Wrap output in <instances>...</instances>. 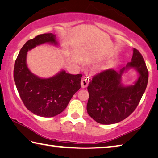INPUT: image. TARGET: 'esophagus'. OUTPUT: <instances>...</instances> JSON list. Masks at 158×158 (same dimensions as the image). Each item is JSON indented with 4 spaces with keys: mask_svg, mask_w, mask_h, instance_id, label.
I'll return each instance as SVG.
<instances>
[{
    "mask_svg": "<svg viewBox=\"0 0 158 158\" xmlns=\"http://www.w3.org/2000/svg\"><path fill=\"white\" fill-rule=\"evenodd\" d=\"M89 78L88 76H84L83 77L82 79H81V87L83 89H84V88H86L88 86V85H89Z\"/></svg>",
    "mask_w": 158,
    "mask_h": 158,
    "instance_id": "esophagus-1",
    "label": "esophagus"
}]
</instances>
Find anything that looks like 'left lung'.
Segmentation results:
<instances>
[{
  "label": "left lung",
  "mask_w": 158,
  "mask_h": 158,
  "mask_svg": "<svg viewBox=\"0 0 158 158\" xmlns=\"http://www.w3.org/2000/svg\"><path fill=\"white\" fill-rule=\"evenodd\" d=\"M134 68L139 73L134 85L125 87L121 77L125 71ZM148 79V71L142 56L134 48L131 62L119 72L109 69L93 77L87 89L89 98L87 112L99 123L114 124L126 118L135 110L145 92Z\"/></svg>",
  "instance_id": "8db88e82"
}]
</instances>
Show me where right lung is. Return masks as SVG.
<instances>
[{"mask_svg": "<svg viewBox=\"0 0 158 158\" xmlns=\"http://www.w3.org/2000/svg\"><path fill=\"white\" fill-rule=\"evenodd\" d=\"M44 43L58 45L52 33L39 35L26 42L15 60L14 80L26 107L37 116L49 118L65 110L81 86L82 74H71L62 70L52 77L43 79L32 73L26 64L27 52Z\"/></svg>", "mask_w": 158, "mask_h": 158, "instance_id": "add662e5", "label": "right lung"}]
</instances>
